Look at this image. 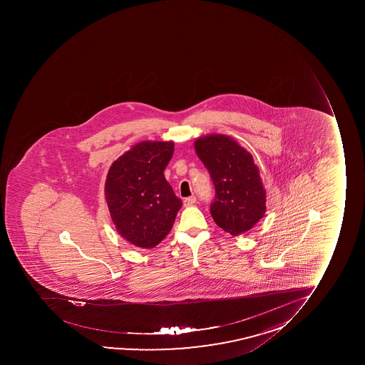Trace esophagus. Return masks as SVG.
Segmentation results:
<instances>
[{
  "label": "esophagus",
  "instance_id": "34e87169",
  "mask_svg": "<svg viewBox=\"0 0 365 365\" xmlns=\"http://www.w3.org/2000/svg\"><path fill=\"white\" fill-rule=\"evenodd\" d=\"M185 206H192L194 203H196V197L195 196H189V197H187V199H185Z\"/></svg>",
  "mask_w": 365,
  "mask_h": 365
}]
</instances>
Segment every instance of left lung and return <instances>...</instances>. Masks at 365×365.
<instances>
[{"label": "left lung", "mask_w": 365, "mask_h": 365, "mask_svg": "<svg viewBox=\"0 0 365 365\" xmlns=\"http://www.w3.org/2000/svg\"><path fill=\"white\" fill-rule=\"evenodd\" d=\"M194 145L215 188L210 203L215 224L232 235L249 231L267 210L265 189L252 155L224 134L199 138Z\"/></svg>", "instance_id": "left-lung-1"}]
</instances>
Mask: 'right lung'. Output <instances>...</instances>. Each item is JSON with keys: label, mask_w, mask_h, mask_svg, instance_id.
<instances>
[{"label": "right lung", "mask_w": 365, "mask_h": 365, "mask_svg": "<svg viewBox=\"0 0 365 365\" xmlns=\"http://www.w3.org/2000/svg\"><path fill=\"white\" fill-rule=\"evenodd\" d=\"M171 141H141L113 163L106 201L116 231L141 249L158 245L173 228L182 201L164 177Z\"/></svg>", "instance_id": "1"}]
</instances>
